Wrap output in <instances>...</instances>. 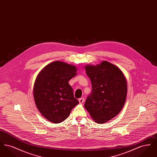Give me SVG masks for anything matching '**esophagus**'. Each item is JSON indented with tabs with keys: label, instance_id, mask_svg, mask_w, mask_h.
Returning <instances> with one entry per match:
<instances>
[{
	"label": "esophagus",
	"instance_id": "34e87169",
	"mask_svg": "<svg viewBox=\"0 0 157 157\" xmlns=\"http://www.w3.org/2000/svg\"><path fill=\"white\" fill-rule=\"evenodd\" d=\"M78 101H79V103L82 104V103L84 102V101H85V99H84L83 98H79V99H78Z\"/></svg>",
	"mask_w": 157,
	"mask_h": 157
}]
</instances>
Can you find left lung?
<instances>
[{
	"mask_svg": "<svg viewBox=\"0 0 157 157\" xmlns=\"http://www.w3.org/2000/svg\"><path fill=\"white\" fill-rule=\"evenodd\" d=\"M85 67L92 84V92L84 106L96 122L103 124L122 109L127 98V81L118 67L106 61Z\"/></svg>",
	"mask_w": 157,
	"mask_h": 157,
	"instance_id": "8db88e82",
	"label": "left lung"
}]
</instances>
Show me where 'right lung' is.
Instances as JSON below:
<instances>
[{
  "label": "right lung",
  "mask_w": 157,
  "mask_h": 157,
  "mask_svg": "<svg viewBox=\"0 0 157 157\" xmlns=\"http://www.w3.org/2000/svg\"><path fill=\"white\" fill-rule=\"evenodd\" d=\"M76 72L75 66L55 61L37 75L33 88L35 102L39 112L50 122L58 124L63 121L79 104L68 83Z\"/></svg>",
  "instance_id": "right-lung-1"
}]
</instances>
